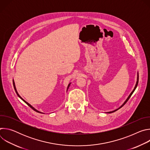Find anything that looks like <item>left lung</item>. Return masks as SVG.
I'll return each mask as SVG.
<instances>
[{
    "instance_id": "obj_1",
    "label": "left lung",
    "mask_w": 150,
    "mask_h": 150,
    "mask_svg": "<svg viewBox=\"0 0 150 150\" xmlns=\"http://www.w3.org/2000/svg\"><path fill=\"white\" fill-rule=\"evenodd\" d=\"M138 80H139V75H138V74H137V83H136V85H135V88H134V90H133V91H132V92H131V94H130V95H129V97H127V99H126V101H125V102H124V103H123V104H122V105H121V106H120V108H119V109H116V110H113V111H112V112H106V113H113V112H116V110H118V109H120V108H122V106H123V105H125V104H126V102H127V101H128V100H129V98H130V97H131V96H132V94H133V93H134V91H135V89H136V88H137V85H138Z\"/></svg>"
}]
</instances>
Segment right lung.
<instances>
[{
    "label": "right lung",
    "mask_w": 150,
    "mask_h": 150,
    "mask_svg": "<svg viewBox=\"0 0 150 150\" xmlns=\"http://www.w3.org/2000/svg\"><path fill=\"white\" fill-rule=\"evenodd\" d=\"M13 87H14V89H15V92H16V94L18 95V97H19V98H20L21 100H22L23 101H24V102H25V103H26V104H27L28 106H30V108H31L32 109H33L34 111H35V112H38V113H42V112H39V111H38L37 110H36L35 108H33V106H32L31 104H30L28 103H27L26 101H25V100H24V99H23L22 97H21V96L19 95V94L18 93V92H17V91H16V87H15V82H14L13 80ZM70 84H71V83H69V85H68V88H67V91H68V89L69 88V86H70Z\"/></svg>",
    "instance_id": "right-lung-1"
}]
</instances>
